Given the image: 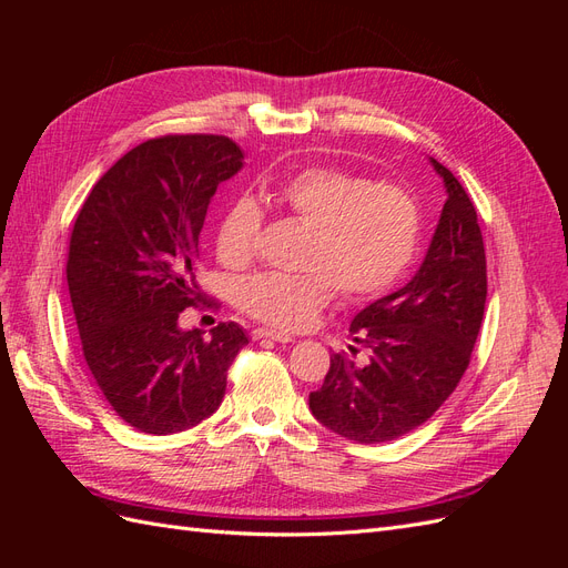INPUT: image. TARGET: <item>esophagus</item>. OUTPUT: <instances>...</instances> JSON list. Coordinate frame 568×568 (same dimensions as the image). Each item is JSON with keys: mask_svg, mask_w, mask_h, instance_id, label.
<instances>
[{"mask_svg": "<svg viewBox=\"0 0 568 568\" xmlns=\"http://www.w3.org/2000/svg\"><path fill=\"white\" fill-rule=\"evenodd\" d=\"M253 338H255V341H261V338H272V341H277V343H291V341H294V336H291V334L274 332V329H265V326H263V329H255V332H253Z\"/></svg>", "mask_w": 568, "mask_h": 568, "instance_id": "34e87169", "label": "esophagus"}]
</instances>
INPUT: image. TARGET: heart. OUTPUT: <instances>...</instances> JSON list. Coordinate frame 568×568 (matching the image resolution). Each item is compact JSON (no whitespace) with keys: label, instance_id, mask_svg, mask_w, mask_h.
Listing matches in <instances>:
<instances>
[{"label":"heart","instance_id":"b5f03b06","mask_svg":"<svg viewBox=\"0 0 568 568\" xmlns=\"http://www.w3.org/2000/svg\"><path fill=\"white\" fill-rule=\"evenodd\" d=\"M265 196L315 227L303 267L307 274L261 272L239 282L244 313L280 329H301L332 298L365 301L384 294L415 261L422 242L417 199L398 184L372 182L329 165L298 170L265 186ZM263 211L239 196L222 213L215 253L227 267H244L255 251Z\"/></svg>","mask_w":568,"mask_h":568}]
</instances>
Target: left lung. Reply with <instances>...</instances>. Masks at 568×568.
Instances as JSON below:
<instances>
[{
	"label": "left lung",
	"instance_id": "1",
	"mask_svg": "<svg viewBox=\"0 0 568 568\" xmlns=\"http://www.w3.org/2000/svg\"><path fill=\"white\" fill-rule=\"evenodd\" d=\"M445 186L424 261L403 288L369 303L351 322L367 363L332 355L311 412L355 443H386L422 426L457 388L486 307V251L471 199L448 168L428 159Z\"/></svg>",
	"mask_w": 568,
	"mask_h": 568
}]
</instances>
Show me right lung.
<instances>
[{
    "label": "right lung",
    "instance_id": "obj_1",
    "mask_svg": "<svg viewBox=\"0 0 568 568\" xmlns=\"http://www.w3.org/2000/svg\"><path fill=\"white\" fill-rule=\"evenodd\" d=\"M244 168L227 136L170 134L128 151L84 201L68 248L82 353L120 419L144 434L186 432L225 398L248 336L222 322L182 329L199 301V234L220 182Z\"/></svg>",
    "mask_w": 568,
    "mask_h": 568
}]
</instances>
